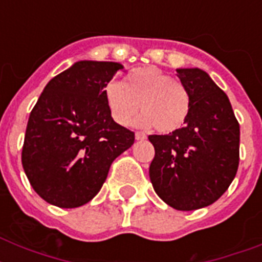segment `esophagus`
<instances>
[{"instance_id":"esophagus-1","label":"esophagus","mask_w":262,"mask_h":262,"mask_svg":"<svg viewBox=\"0 0 262 262\" xmlns=\"http://www.w3.org/2000/svg\"><path fill=\"white\" fill-rule=\"evenodd\" d=\"M136 140H145L147 139V136L144 135L143 132H136Z\"/></svg>"}]
</instances>
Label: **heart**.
Segmentation results:
<instances>
[{"mask_svg":"<svg viewBox=\"0 0 262 262\" xmlns=\"http://www.w3.org/2000/svg\"><path fill=\"white\" fill-rule=\"evenodd\" d=\"M115 122L126 126L141 108L139 123L155 125L162 133L178 130L190 114V94L182 83L159 68H137L127 73L125 84L110 81L103 90Z\"/></svg>","mask_w":262,"mask_h":262,"instance_id":"b5f03b06","label":"heart"}]
</instances>
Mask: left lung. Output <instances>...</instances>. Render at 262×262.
I'll return each mask as SVG.
<instances>
[{"mask_svg":"<svg viewBox=\"0 0 262 262\" xmlns=\"http://www.w3.org/2000/svg\"><path fill=\"white\" fill-rule=\"evenodd\" d=\"M190 94V114L183 127L151 135L155 148L149 178L156 194L178 211L208 207L222 197L239 164V123L227 95L207 72L177 69Z\"/></svg>","mask_w":262,"mask_h":262,"instance_id":"8db88e82","label":"left lung"}]
</instances>
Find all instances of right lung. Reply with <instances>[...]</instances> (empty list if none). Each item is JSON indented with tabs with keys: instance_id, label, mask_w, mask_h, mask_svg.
Listing matches in <instances>:
<instances>
[{
	"instance_id": "right-lung-1",
	"label": "right lung",
	"mask_w": 262,
	"mask_h": 262,
	"mask_svg": "<svg viewBox=\"0 0 262 262\" xmlns=\"http://www.w3.org/2000/svg\"><path fill=\"white\" fill-rule=\"evenodd\" d=\"M121 69L118 62H75L47 83L31 111L23 168L51 205L77 208L91 201L115 158L135 143V133L114 122L103 95Z\"/></svg>"
}]
</instances>
